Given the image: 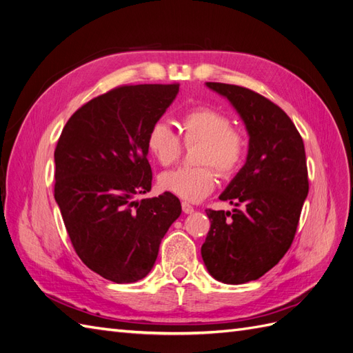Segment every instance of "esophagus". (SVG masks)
Returning <instances> with one entry per match:
<instances>
[{"mask_svg":"<svg viewBox=\"0 0 353 353\" xmlns=\"http://www.w3.org/2000/svg\"><path fill=\"white\" fill-rule=\"evenodd\" d=\"M183 212H184V213H187V215H188V213H193V212H194V208L191 206L190 203L183 201Z\"/></svg>","mask_w":353,"mask_h":353,"instance_id":"1","label":"esophagus"}]
</instances>
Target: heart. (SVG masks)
Masks as SVG:
<instances>
[{"label":"heart","instance_id":"1","mask_svg":"<svg viewBox=\"0 0 353 353\" xmlns=\"http://www.w3.org/2000/svg\"><path fill=\"white\" fill-rule=\"evenodd\" d=\"M184 143H200L196 153V168L168 170L159 176V184L188 201H199L209 196L216 185L215 166L222 175H231L243 163L248 143L244 135L234 130L230 117L212 108L188 110L179 122ZM148 152L162 166L175 163L183 153L179 135L166 121H156L145 137Z\"/></svg>","mask_w":353,"mask_h":353}]
</instances>
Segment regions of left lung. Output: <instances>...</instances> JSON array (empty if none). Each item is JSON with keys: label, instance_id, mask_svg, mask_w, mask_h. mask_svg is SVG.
<instances>
[{"label": "left lung", "instance_id": "left-lung-1", "mask_svg": "<svg viewBox=\"0 0 353 353\" xmlns=\"http://www.w3.org/2000/svg\"><path fill=\"white\" fill-rule=\"evenodd\" d=\"M206 87L239 113L249 150L219 196L236 208L206 210L210 230L201 258L215 280L244 284L274 268L292 245L309 190L305 145L290 117L261 94L219 82Z\"/></svg>", "mask_w": 353, "mask_h": 353}]
</instances>
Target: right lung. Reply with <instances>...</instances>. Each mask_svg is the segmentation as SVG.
I'll return each mask as SVG.
<instances>
[{
  "label": "right lung",
  "instance_id": "1",
  "mask_svg": "<svg viewBox=\"0 0 353 353\" xmlns=\"http://www.w3.org/2000/svg\"><path fill=\"white\" fill-rule=\"evenodd\" d=\"M179 85H126L72 114L54 152V199L74 252L103 279L135 283L152 271L159 245L181 215L172 193L152 190L145 137Z\"/></svg>",
  "mask_w": 353,
  "mask_h": 353
}]
</instances>
